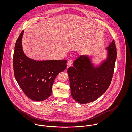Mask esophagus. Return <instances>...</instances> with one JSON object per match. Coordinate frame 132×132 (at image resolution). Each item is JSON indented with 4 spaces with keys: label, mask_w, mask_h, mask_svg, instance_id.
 I'll list each match as a JSON object with an SVG mask.
<instances>
[{
    "label": "esophagus",
    "mask_w": 132,
    "mask_h": 132,
    "mask_svg": "<svg viewBox=\"0 0 132 132\" xmlns=\"http://www.w3.org/2000/svg\"><path fill=\"white\" fill-rule=\"evenodd\" d=\"M72 60H69L68 61L67 63V68L69 67L70 66H71L72 65Z\"/></svg>",
    "instance_id": "esophagus-1"
}]
</instances>
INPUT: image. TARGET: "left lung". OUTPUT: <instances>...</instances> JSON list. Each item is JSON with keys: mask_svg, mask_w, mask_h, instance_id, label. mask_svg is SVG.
I'll use <instances>...</instances> for the list:
<instances>
[{"mask_svg": "<svg viewBox=\"0 0 132 132\" xmlns=\"http://www.w3.org/2000/svg\"><path fill=\"white\" fill-rule=\"evenodd\" d=\"M106 50V59L98 67H95L88 56L82 55L75 60L74 66L67 70L71 95L78 103H88L95 101L109 87L117 55L114 40Z\"/></svg>", "mask_w": 132, "mask_h": 132, "instance_id": "obj_1", "label": "left lung"}]
</instances>
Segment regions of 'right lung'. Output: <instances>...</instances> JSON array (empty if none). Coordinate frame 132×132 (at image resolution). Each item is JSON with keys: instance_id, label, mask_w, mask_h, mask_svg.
I'll return each mask as SVG.
<instances>
[{"instance_id": "right-lung-1", "label": "right lung", "mask_w": 132, "mask_h": 132, "mask_svg": "<svg viewBox=\"0 0 132 132\" xmlns=\"http://www.w3.org/2000/svg\"><path fill=\"white\" fill-rule=\"evenodd\" d=\"M24 31L18 38L14 51L15 79L25 94L31 100L44 101L51 94L57 75L66 68L67 60L36 61L26 56L22 48Z\"/></svg>"}]
</instances>
